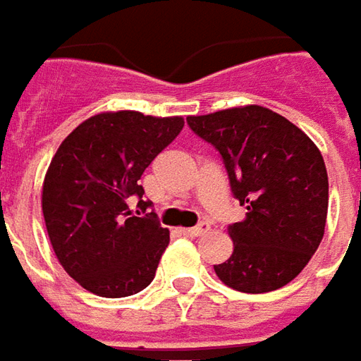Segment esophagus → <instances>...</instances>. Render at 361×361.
<instances>
[{"instance_id": "esophagus-1", "label": "esophagus", "mask_w": 361, "mask_h": 361, "mask_svg": "<svg viewBox=\"0 0 361 361\" xmlns=\"http://www.w3.org/2000/svg\"><path fill=\"white\" fill-rule=\"evenodd\" d=\"M209 229H212V227H209V223L201 221L200 225H195V227L183 229V235H185V237H201V235H205Z\"/></svg>"}]
</instances>
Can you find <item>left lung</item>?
Instances as JSON below:
<instances>
[{
  "mask_svg": "<svg viewBox=\"0 0 361 361\" xmlns=\"http://www.w3.org/2000/svg\"><path fill=\"white\" fill-rule=\"evenodd\" d=\"M190 128L221 154L245 219L231 223L233 255L213 264L235 290L271 293L296 279L324 237L328 173L314 142L263 106L188 116Z\"/></svg>",
  "mask_w": 361,
  "mask_h": 361,
  "instance_id": "8db88e82",
  "label": "left lung"
}]
</instances>
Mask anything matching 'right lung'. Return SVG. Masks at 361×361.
I'll list each match as a JSON object with an SVG mask.
<instances>
[{
	"instance_id": "add662e5",
	"label": "right lung",
	"mask_w": 361,
	"mask_h": 361,
	"mask_svg": "<svg viewBox=\"0 0 361 361\" xmlns=\"http://www.w3.org/2000/svg\"><path fill=\"white\" fill-rule=\"evenodd\" d=\"M181 128V116L102 112L78 124L53 156L41 201L47 233L59 263L88 293L122 298L154 281L170 231L148 212L138 180ZM132 199L142 214L129 212Z\"/></svg>"
}]
</instances>
